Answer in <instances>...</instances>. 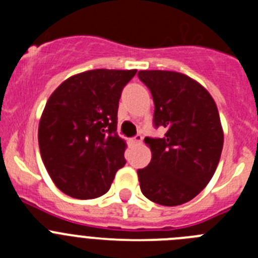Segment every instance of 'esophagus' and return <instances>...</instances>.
Listing matches in <instances>:
<instances>
[{"label": "esophagus", "instance_id": "34e87169", "mask_svg": "<svg viewBox=\"0 0 258 258\" xmlns=\"http://www.w3.org/2000/svg\"><path fill=\"white\" fill-rule=\"evenodd\" d=\"M142 140H143V137L141 136V134H137L136 137H133V138H132L131 142L133 143V145H138V143L142 142Z\"/></svg>", "mask_w": 258, "mask_h": 258}]
</instances>
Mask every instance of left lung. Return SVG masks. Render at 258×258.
<instances>
[{"label": "left lung", "instance_id": "8db88e82", "mask_svg": "<svg viewBox=\"0 0 258 258\" xmlns=\"http://www.w3.org/2000/svg\"><path fill=\"white\" fill-rule=\"evenodd\" d=\"M154 99V125L163 138H145L151 161L138 169L141 191L160 206L190 202L217 169L223 146L220 115L212 95L198 81L173 71H140Z\"/></svg>", "mask_w": 258, "mask_h": 258}]
</instances>
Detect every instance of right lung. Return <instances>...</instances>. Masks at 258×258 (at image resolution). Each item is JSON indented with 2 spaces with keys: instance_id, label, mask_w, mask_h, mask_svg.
<instances>
[{
  "instance_id": "add662e5",
  "label": "right lung",
  "mask_w": 258,
  "mask_h": 258,
  "mask_svg": "<svg viewBox=\"0 0 258 258\" xmlns=\"http://www.w3.org/2000/svg\"><path fill=\"white\" fill-rule=\"evenodd\" d=\"M137 70H92L61 83L47 99L38 146L52 182L76 199H95L125 165L126 143L117 136V108Z\"/></svg>"
}]
</instances>
